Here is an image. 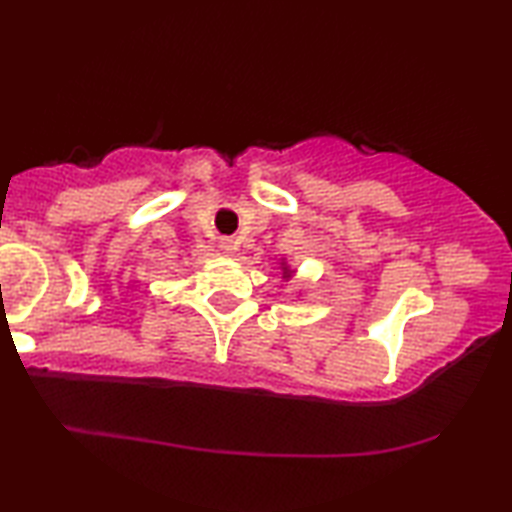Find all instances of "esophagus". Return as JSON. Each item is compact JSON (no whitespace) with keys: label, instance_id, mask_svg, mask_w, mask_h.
<instances>
[{"label":"esophagus","instance_id":"1","mask_svg":"<svg viewBox=\"0 0 512 512\" xmlns=\"http://www.w3.org/2000/svg\"><path fill=\"white\" fill-rule=\"evenodd\" d=\"M221 248L225 250V253H235V250H237V241L232 239V237H223V239H221Z\"/></svg>","mask_w":512,"mask_h":512}]
</instances>
